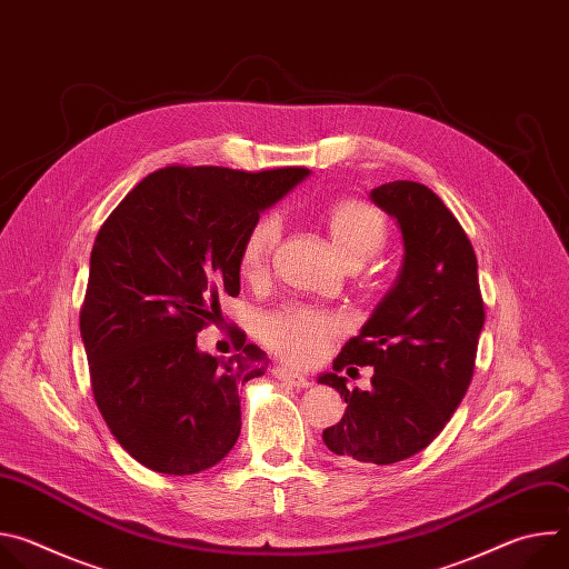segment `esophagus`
<instances>
[{"label": "esophagus", "mask_w": 569, "mask_h": 569, "mask_svg": "<svg viewBox=\"0 0 569 569\" xmlns=\"http://www.w3.org/2000/svg\"><path fill=\"white\" fill-rule=\"evenodd\" d=\"M272 373H274V378H279L281 382H286V385H290V387H297V389H303V387H310V380L306 378V376H301V373H295V371H290V369H286V367H274L272 369Z\"/></svg>", "instance_id": "obj_1"}]
</instances>
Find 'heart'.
<instances>
[{"label":"heart","mask_w":569,"mask_h":569,"mask_svg":"<svg viewBox=\"0 0 569 569\" xmlns=\"http://www.w3.org/2000/svg\"><path fill=\"white\" fill-rule=\"evenodd\" d=\"M327 233L333 252L345 266H362L385 246L387 224L382 213L369 202L342 200L327 213ZM279 238V216H261L248 231L246 240H242L238 257L240 274L250 281L261 279L268 270ZM338 329L340 319L333 312L308 306H288L263 319L261 338L288 362L310 365L323 353Z\"/></svg>","instance_id":"obj_1"}]
</instances>
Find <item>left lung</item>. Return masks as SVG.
Here are the masks:
<instances>
[{
	"label": "left lung",
	"mask_w": 569,
	"mask_h": 569,
	"mask_svg": "<svg viewBox=\"0 0 569 569\" xmlns=\"http://www.w3.org/2000/svg\"><path fill=\"white\" fill-rule=\"evenodd\" d=\"M402 233V268L360 336L319 376L345 396L340 423L323 430L327 448L360 463H396L428 448L446 428L472 380L483 301L477 259L452 211L426 184L396 180L371 191ZM349 363L375 367L372 389H346Z\"/></svg>",
	"instance_id": "8db88e82"
}]
</instances>
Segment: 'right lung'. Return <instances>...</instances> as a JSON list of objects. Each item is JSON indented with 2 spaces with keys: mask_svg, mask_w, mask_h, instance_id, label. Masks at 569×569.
<instances>
[{
  "mask_svg": "<svg viewBox=\"0 0 569 569\" xmlns=\"http://www.w3.org/2000/svg\"><path fill=\"white\" fill-rule=\"evenodd\" d=\"M308 173L167 167L103 222L80 338L101 417L146 468L193 475L233 448L238 387L266 373L268 356L233 329L240 353L213 358L198 351V333L220 319L222 292H240V248L261 211Z\"/></svg>",
  "mask_w": 569,
  "mask_h": 569,
  "instance_id": "right-lung-1",
  "label": "right lung"
}]
</instances>
